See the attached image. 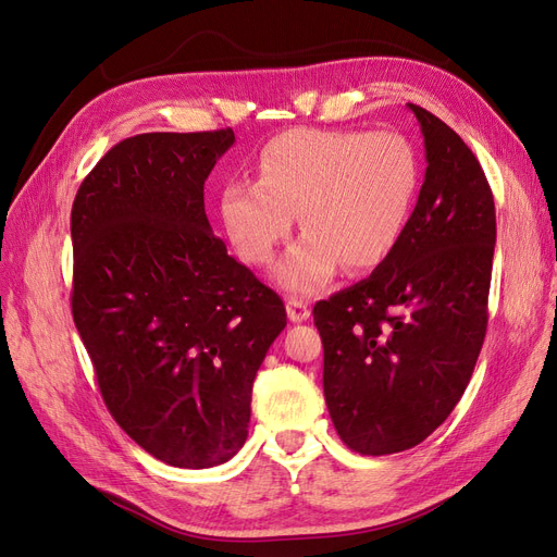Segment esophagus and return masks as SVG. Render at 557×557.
I'll return each instance as SVG.
<instances>
[{
	"mask_svg": "<svg viewBox=\"0 0 557 557\" xmlns=\"http://www.w3.org/2000/svg\"><path fill=\"white\" fill-rule=\"evenodd\" d=\"M285 309H288V318L293 320V323H301V320H307L311 315L309 301L299 299V297H288V301H285Z\"/></svg>",
	"mask_w": 557,
	"mask_h": 557,
	"instance_id": "34e87169",
	"label": "esophagus"
}]
</instances>
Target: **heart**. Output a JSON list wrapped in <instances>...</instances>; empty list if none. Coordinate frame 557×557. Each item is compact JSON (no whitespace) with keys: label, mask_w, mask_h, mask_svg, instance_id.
<instances>
[{"label":"heart","mask_w":557,"mask_h":557,"mask_svg":"<svg viewBox=\"0 0 557 557\" xmlns=\"http://www.w3.org/2000/svg\"><path fill=\"white\" fill-rule=\"evenodd\" d=\"M418 185V156L397 132L297 127L262 146L258 181L225 183L218 215L237 256L264 267L297 213L305 237L285 252L276 281L309 295L342 264L369 272L391 258L411 221Z\"/></svg>","instance_id":"1"}]
</instances>
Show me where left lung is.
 I'll return each instance as SVG.
<instances>
[{
	"label": "left lung",
	"mask_w": 557,
	"mask_h": 557,
	"mask_svg": "<svg viewBox=\"0 0 557 557\" xmlns=\"http://www.w3.org/2000/svg\"><path fill=\"white\" fill-rule=\"evenodd\" d=\"M407 107L428 160L407 232L372 276L313 307L327 411L342 442L362 455L413 448L444 423L487 327L493 190L458 134Z\"/></svg>",
	"instance_id": "8db88e82"
}]
</instances>
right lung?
Returning <instances> with one entry per match:
<instances>
[{"instance_id":"obj_1","label":"right lung","mask_w":557,"mask_h":557,"mask_svg":"<svg viewBox=\"0 0 557 557\" xmlns=\"http://www.w3.org/2000/svg\"><path fill=\"white\" fill-rule=\"evenodd\" d=\"M234 132H150L115 144L72 207V313L107 409L183 469L244 446L250 393L285 327L281 297L227 256L205 181Z\"/></svg>"}]
</instances>
